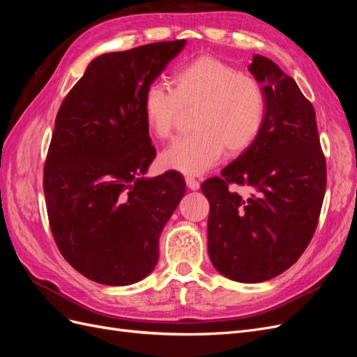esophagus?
I'll use <instances>...</instances> for the list:
<instances>
[{
	"instance_id": "34e87169",
	"label": "esophagus",
	"mask_w": 357,
	"mask_h": 357,
	"mask_svg": "<svg viewBox=\"0 0 357 357\" xmlns=\"http://www.w3.org/2000/svg\"><path fill=\"white\" fill-rule=\"evenodd\" d=\"M186 186L190 190H198L199 189V183L193 178V177H186Z\"/></svg>"
}]
</instances>
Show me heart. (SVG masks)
<instances>
[{"instance_id":"b5f03b06","label":"heart","mask_w":357,"mask_h":357,"mask_svg":"<svg viewBox=\"0 0 357 357\" xmlns=\"http://www.w3.org/2000/svg\"><path fill=\"white\" fill-rule=\"evenodd\" d=\"M171 91L150 84L142 112L150 132L168 138L181 110L197 107L195 132L174 139L159 156L160 165L186 176H201L219 162L226 149L241 155L261 134L266 100L264 86L231 63L201 56L180 67L171 77Z\"/></svg>"}]
</instances>
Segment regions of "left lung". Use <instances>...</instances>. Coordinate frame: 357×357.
I'll use <instances>...</instances> for the list:
<instances>
[{
	"mask_svg": "<svg viewBox=\"0 0 357 357\" xmlns=\"http://www.w3.org/2000/svg\"><path fill=\"white\" fill-rule=\"evenodd\" d=\"M264 86L266 110L256 142L202 183L210 202L208 256L234 282L261 283L284 273L317 228L326 190L314 107L275 62L255 55L248 66ZM249 188L248 196L227 189Z\"/></svg>",
	"mask_w": 357,
	"mask_h": 357,
	"instance_id": "left-lung-1",
	"label": "left lung"
}]
</instances>
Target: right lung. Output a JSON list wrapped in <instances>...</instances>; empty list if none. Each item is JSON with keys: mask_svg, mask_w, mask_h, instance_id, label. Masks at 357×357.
I'll list each match as a JSON object with an SVG mask.
<instances>
[{"mask_svg": "<svg viewBox=\"0 0 357 357\" xmlns=\"http://www.w3.org/2000/svg\"><path fill=\"white\" fill-rule=\"evenodd\" d=\"M185 46L104 53L59 107L43 189L61 255L92 282L129 286L152 273L162 229L185 195L177 171L144 176L156 150L142 112L144 91Z\"/></svg>", "mask_w": 357, "mask_h": 357, "instance_id": "add662e5", "label": "right lung"}]
</instances>
